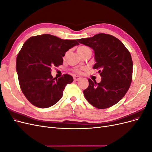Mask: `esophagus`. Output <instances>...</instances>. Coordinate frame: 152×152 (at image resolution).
Segmentation results:
<instances>
[{
    "instance_id": "1",
    "label": "esophagus",
    "mask_w": 152,
    "mask_h": 152,
    "mask_svg": "<svg viewBox=\"0 0 152 152\" xmlns=\"http://www.w3.org/2000/svg\"><path fill=\"white\" fill-rule=\"evenodd\" d=\"M81 79V77H79V76H74L73 77V80H74L75 81H77V80H80Z\"/></svg>"
}]
</instances>
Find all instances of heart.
<instances>
[{
    "mask_svg": "<svg viewBox=\"0 0 152 152\" xmlns=\"http://www.w3.org/2000/svg\"><path fill=\"white\" fill-rule=\"evenodd\" d=\"M87 49H88V48L86 47V46H84V45H82V46H80V47L78 48L77 52H78V53H79V54H80L82 53H83L84 51H85V50Z\"/></svg>",
    "mask_w": 152,
    "mask_h": 152,
    "instance_id": "obj_1",
    "label": "heart"
}]
</instances>
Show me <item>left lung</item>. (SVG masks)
Segmentation results:
<instances>
[{"instance_id": "left-lung-1", "label": "left lung", "mask_w": 152, "mask_h": 152, "mask_svg": "<svg viewBox=\"0 0 152 152\" xmlns=\"http://www.w3.org/2000/svg\"><path fill=\"white\" fill-rule=\"evenodd\" d=\"M78 41L93 49V68L102 77L99 83L88 79L89 86L83 91L86 99L98 109L112 107L125 96L131 83L133 63L129 51L109 34H98Z\"/></svg>"}]
</instances>
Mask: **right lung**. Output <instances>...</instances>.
<instances>
[{
  "instance_id": "obj_1",
  "label": "right lung",
  "mask_w": 152,
  "mask_h": 152,
  "mask_svg": "<svg viewBox=\"0 0 152 152\" xmlns=\"http://www.w3.org/2000/svg\"><path fill=\"white\" fill-rule=\"evenodd\" d=\"M76 40H63L50 34L31 37L24 43L16 58V71L23 93L35 107L46 108L63 96L73 77L64 74L53 78L51 66L63 65V57L72 48L79 45Z\"/></svg>"
}]
</instances>
